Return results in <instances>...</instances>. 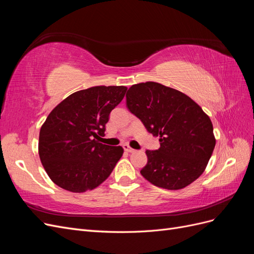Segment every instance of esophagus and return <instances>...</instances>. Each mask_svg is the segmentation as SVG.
Returning <instances> with one entry per match:
<instances>
[{"instance_id": "obj_1", "label": "esophagus", "mask_w": 254, "mask_h": 254, "mask_svg": "<svg viewBox=\"0 0 254 254\" xmlns=\"http://www.w3.org/2000/svg\"><path fill=\"white\" fill-rule=\"evenodd\" d=\"M123 147H124L125 151H127V152H133L134 151V149L130 147L128 144H124V145H123Z\"/></svg>"}]
</instances>
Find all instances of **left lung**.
Here are the masks:
<instances>
[{
    "mask_svg": "<svg viewBox=\"0 0 254 254\" xmlns=\"http://www.w3.org/2000/svg\"><path fill=\"white\" fill-rule=\"evenodd\" d=\"M126 106L148 132L159 136L160 148L146 150L148 161L141 170L146 180L158 188L181 190L202 175L216 139L200 106L182 92L153 81L130 87Z\"/></svg>",
    "mask_w": 254,
    "mask_h": 254,
    "instance_id": "8db88e82",
    "label": "left lung"
}]
</instances>
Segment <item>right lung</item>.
Segmentation results:
<instances>
[{
  "label": "right lung",
  "instance_id": "right-lung-1",
  "mask_svg": "<svg viewBox=\"0 0 254 254\" xmlns=\"http://www.w3.org/2000/svg\"><path fill=\"white\" fill-rule=\"evenodd\" d=\"M126 91L124 86L80 90L51 111L40 129L38 152L45 172L58 187L84 193L110 176L124 149L98 139Z\"/></svg>",
  "mask_w": 254,
  "mask_h": 254
}]
</instances>
